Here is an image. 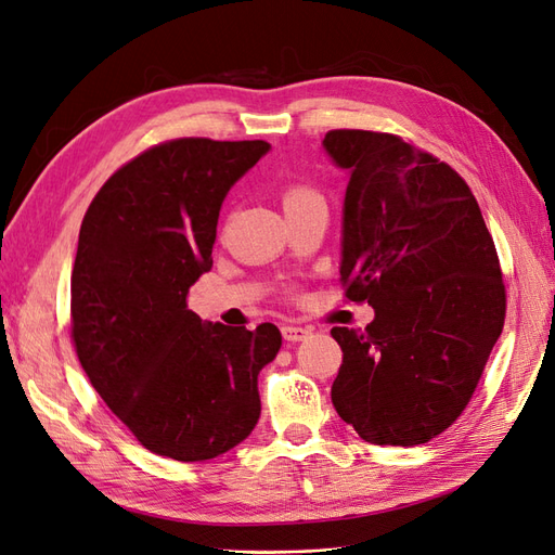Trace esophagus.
I'll list each match as a JSON object with an SVG mask.
<instances>
[{
	"mask_svg": "<svg viewBox=\"0 0 555 555\" xmlns=\"http://www.w3.org/2000/svg\"><path fill=\"white\" fill-rule=\"evenodd\" d=\"M310 328L308 326H298V324H284L282 326V338L287 340V343H300V340H306V338H310Z\"/></svg>",
	"mask_w": 555,
	"mask_h": 555,
	"instance_id": "34e87169",
	"label": "esophagus"
}]
</instances>
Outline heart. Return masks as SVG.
<instances>
[{
    "mask_svg": "<svg viewBox=\"0 0 555 555\" xmlns=\"http://www.w3.org/2000/svg\"><path fill=\"white\" fill-rule=\"evenodd\" d=\"M310 196H317V192L312 188H308V184H289L287 190H284V206H292V204H298V201H306Z\"/></svg>",
    "mask_w": 555,
    "mask_h": 555,
    "instance_id": "obj_1",
    "label": "heart"
}]
</instances>
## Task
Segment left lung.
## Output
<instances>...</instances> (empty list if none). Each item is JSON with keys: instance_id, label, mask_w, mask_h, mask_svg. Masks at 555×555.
Segmentation results:
<instances>
[{"instance_id": "left-lung-1", "label": "left lung", "mask_w": 555, "mask_h": 555, "mask_svg": "<svg viewBox=\"0 0 555 555\" xmlns=\"http://www.w3.org/2000/svg\"><path fill=\"white\" fill-rule=\"evenodd\" d=\"M347 169L345 296L375 308L333 326L343 365L331 400L365 442L414 447L467 408L505 326V282L475 194L449 164L400 137L333 129Z\"/></svg>"}]
</instances>
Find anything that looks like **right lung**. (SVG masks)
I'll list each match as a JSON object with an SVG mask.
<instances>
[{
  "mask_svg": "<svg viewBox=\"0 0 555 555\" xmlns=\"http://www.w3.org/2000/svg\"><path fill=\"white\" fill-rule=\"evenodd\" d=\"M266 141L173 139L120 166L82 217L72 340L82 371L145 449L192 463L243 442L261 414L275 324H204L188 310L210 271L217 217Z\"/></svg>",
  "mask_w": 555,
  "mask_h": 555,
  "instance_id": "obj_1",
  "label": "right lung"
}]
</instances>
